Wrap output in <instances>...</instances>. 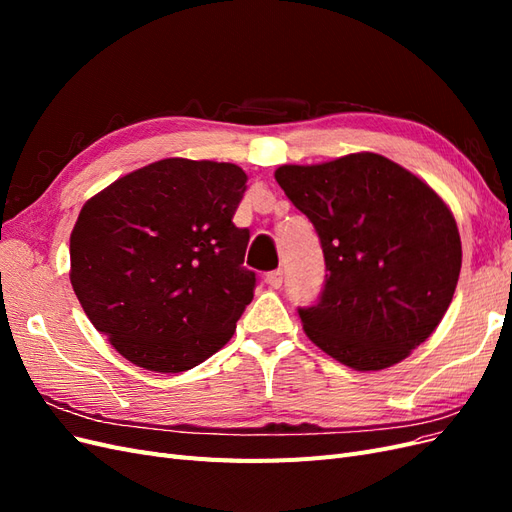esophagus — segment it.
Listing matches in <instances>:
<instances>
[{
    "label": "esophagus",
    "mask_w": 512,
    "mask_h": 512,
    "mask_svg": "<svg viewBox=\"0 0 512 512\" xmlns=\"http://www.w3.org/2000/svg\"><path fill=\"white\" fill-rule=\"evenodd\" d=\"M267 284L271 288H282V284H284V271L282 269H275V271L267 273Z\"/></svg>",
    "instance_id": "34e87169"
}]
</instances>
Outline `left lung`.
<instances>
[{
    "instance_id": "8db88e82",
    "label": "left lung",
    "mask_w": 512,
    "mask_h": 512,
    "mask_svg": "<svg viewBox=\"0 0 512 512\" xmlns=\"http://www.w3.org/2000/svg\"><path fill=\"white\" fill-rule=\"evenodd\" d=\"M324 252L318 303L299 307L312 342L359 371L391 367L436 331L453 301L461 239L425 181L378 153L275 170Z\"/></svg>"
}]
</instances>
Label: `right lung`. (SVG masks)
Wrapping results in <instances>:
<instances>
[{
    "mask_svg": "<svg viewBox=\"0 0 512 512\" xmlns=\"http://www.w3.org/2000/svg\"><path fill=\"white\" fill-rule=\"evenodd\" d=\"M237 164L166 158L89 198L70 235V282L87 318L138 367L179 374L207 361L252 303L250 230L232 224Z\"/></svg>",
    "mask_w": 512,
    "mask_h": 512,
    "instance_id": "1",
    "label": "right lung"
}]
</instances>
